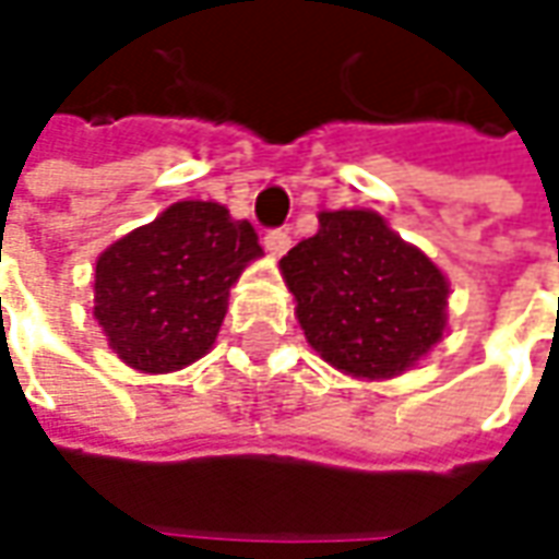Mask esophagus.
Listing matches in <instances>:
<instances>
[{
    "mask_svg": "<svg viewBox=\"0 0 559 559\" xmlns=\"http://www.w3.org/2000/svg\"><path fill=\"white\" fill-rule=\"evenodd\" d=\"M289 246H292L289 229H267V233H264V248H267L270 254H286Z\"/></svg>",
    "mask_w": 559,
    "mask_h": 559,
    "instance_id": "obj_1",
    "label": "esophagus"
}]
</instances>
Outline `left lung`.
Listing matches in <instances>:
<instances>
[{
	"instance_id": "1",
	"label": "left lung",
	"mask_w": 559,
	"mask_h": 559,
	"mask_svg": "<svg viewBox=\"0 0 559 559\" xmlns=\"http://www.w3.org/2000/svg\"><path fill=\"white\" fill-rule=\"evenodd\" d=\"M280 267L311 348L345 373H404L441 338V270L373 211H323Z\"/></svg>"
}]
</instances>
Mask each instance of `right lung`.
<instances>
[{
    "label": "right lung",
    "instance_id": "obj_1",
    "mask_svg": "<svg viewBox=\"0 0 559 559\" xmlns=\"http://www.w3.org/2000/svg\"><path fill=\"white\" fill-rule=\"evenodd\" d=\"M261 254L248 221L217 202H177L96 261V320L145 373L180 370L214 345L226 295Z\"/></svg>",
    "mask_w": 559,
    "mask_h": 559
}]
</instances>
